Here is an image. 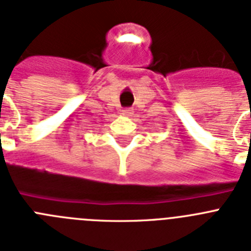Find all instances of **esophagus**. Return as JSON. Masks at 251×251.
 I'll return each instance as SVG.
<instances>
[{
  "label": "esophagus",
  "mask_w": 251,
  "mask_h": 251,
  "mask_svg": "<svg viewBox=\"0 0 251 251\" xmlns=\"http://www.w3.org/2000/svg\"><path fill=\"white\" fill-rule=\"evenodd\" d=\"M133 113V110L130 109V108H126V109H123V114L126 115H130Z\"/></svg>",
  "instance_id": "esophagus-1"
}]
</instances>
